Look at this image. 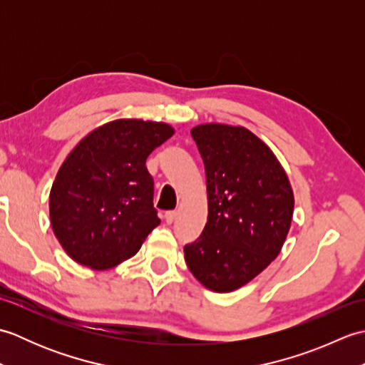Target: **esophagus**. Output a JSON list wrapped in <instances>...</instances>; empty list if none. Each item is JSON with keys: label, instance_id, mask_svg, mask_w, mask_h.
Returning a JSON list of instances; mask_svg holds the SVG:
<instances>
[{"label": "esophagus", "instance_id": "1", "mask_svg": "<svg viewBox=\"0 0 365 365\" xmlns=\"http://www.w3.org/2000/svg\"><path fill=\"white\" fill-rule=\"evenodd\" d=\"M175 216H177V212H175V210H169V212H166V215H165V220H166L168 224H173V222L175 221Z\"/></svg>", "mask_w": 365, "mask_h": 365}]
</instances>
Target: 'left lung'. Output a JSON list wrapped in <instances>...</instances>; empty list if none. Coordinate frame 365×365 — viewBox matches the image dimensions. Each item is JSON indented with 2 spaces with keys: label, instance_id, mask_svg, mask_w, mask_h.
I'll return each mask as SVG.
<instances>
[{
  "label": "left lung",
  "instance_id": "obj_1",
  "mask_svg": "<svg viewBox=\"0 0 365 365\" xmlns=\"http://www.w3.org/2000/svg\"><path fill=\"white\" fill-rule=\"evenodd\" d=\"M205 165L208 218L185 262L208 290L227 293L251 282L290 230L293 191L269 147L245 127L202 123L191 130Z\"/></svg>",
  "mask_w": 365,
  "mask_h": 365
}]
</instances>
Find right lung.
<instances>
[{"label": "right lung", "instance_id": "right-lung-1", "mask_svg": "<svg viewBox=\"0 0 365 365\" xmlns=\"http://www.w3.org/2000/svg\"><path fill=\"white\" fill-rule=\"evenodd\" d=\"M174 135L165 122L118 119L68 153L50 191V221L68 257L108 269L133 257L158 226L145 160Z\"/></svg>", "mask_w": 365, "mask_h": 365}]
</instances>
